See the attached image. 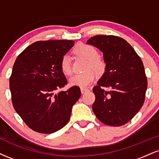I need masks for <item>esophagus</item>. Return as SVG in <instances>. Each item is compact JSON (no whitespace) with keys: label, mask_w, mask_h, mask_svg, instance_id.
Listing matches in <instances>:
<instances>
[{"label":"esophagus","mask_w":159,"mask_h":159,"mask_svg":"<svg viewBox=\"0 0 159 159\" xmlns=\"http://www.w3.org/2000/svg\"><path fill=\"white\" fill-rule=\"evenodd\" d=\"M87 91H89V89H87V88H81V92L82 94H84V93H85Z\"/></svg>","instance_id":"1"}]
</instances>
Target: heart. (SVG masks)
I'll return each mask as SVG.
<instances>
[{"label": "heart", "instance_id": "heart-1", "mask_svg": "<svg viewBox=\"0 0 159 159\" xmlns=\"http://www.w3.org/2000/svg\"><path fill=\"white\" fill-rule=\"evenodd\" d=\"M75 52L80 57L88 61L85 68L87 70L72 76L70 78V84L72 86L86 87L94 81L97 74L104 73L106 65L104 61L98 58V51L92 46L80 44L76 47ZM61 69L65 75L72 73L71 61L69 55H64L61 58Z\"/></svg>", "mask_w": 159, "mask_h": 159}]
</instances>
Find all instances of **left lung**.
Listing matches in <instances>:
<instances>
[{
	"mask_svg": "<svg viewBox=\"0 0 159 159\" xmlns=\"http://www.w3.org/2000/svg\"><path fill=\"white\" fill-rule=\"evenodd\" d=\"M87 43L102 52L106 64L104 73L93 89V112L107 125H124L144 104L147 80L142 61L131 45L118 36H93Z\"/></svg>",
	"mask_w": 159,
	"mask_h": 159,
	"instance_id": "8db88e82",
	"label": "left lung"
}]
</instances>
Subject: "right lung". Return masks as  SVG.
Here are the masks:
<instances>
[{
    "label": "right lung",
    "instance_id": "right-lung-1",
    "mask_svg": "<svg viewBox=\"0 0 159 159\" xmlns=\"http://www.w3.org/2000/svg\"><path fill=\"white\" fill-rule=\"evenodd\" d=\"M69 40L37 41L18 55L9 78L13 107L32 130L49 134L68 123L72 106L81 96L74 86L57 93L67 83L61 69L62 57L74 46Z\"/></svg>",
    "mask_w": 159,
    "mask_h": 159
}]
</instances>
